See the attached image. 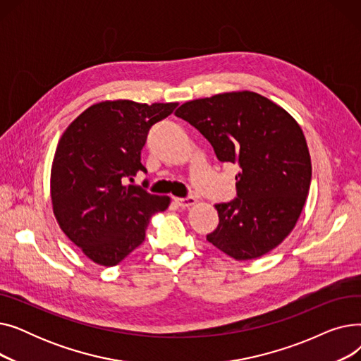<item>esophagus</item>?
I'll use <instances>...</instances> for the list:
<instances>
[{
    "label": "esophagus",
    "instance_id": "esophagus-1",
    "mask_svg": "<svg viewBox=\"0 0 361 361\" xmlns=\"http://www.w3.org/2000/svg\"><path fill=\"white\" fill-rule=\"evenodd\" d=\"M174 202L183 207V209H185V207H190L196 203V199L192 197V196H187V197H174Z\"/></svg>",
    "mask_w": 361,
    "mask_h": 361
}]
</instances>
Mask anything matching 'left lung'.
Returning <instances> with one entry per match:
<instances>
[{
	"mask_svg": "<svg viewBox=\"0 0 361 361\" xmlns=\"http://www.w3.org/2000/svg\"><path fill=\"white\" fill-rule=\"evenodd\" d=\"M176 116L202 133L221 162L240 166L237 197L215 204L219 224L206 240L235 260L275 249L293 231L310 188V154L297 121L249 90L185 102Z\"/></svg>",
	"mask_w": 361,
	"mask_h": 361,
	"instance_id": "1",
	"label": "left lung"
}]
</instances>
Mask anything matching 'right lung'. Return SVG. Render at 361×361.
<instances>
[{"label":"right lung","mask_w":361,"mask_h":361,"mask_svg":"<svg viewBox=\"0 0 361 361\" xmlns=\"http://www.w3.org/2000/svg\"><path fill=\"white\" fill-rule=\"evenodd\" d=\"M178 104L105 101L83 111L64 131L51 169L54 215L64 234L94 263L116 267L145 241L150 216L168 196L131 185L149 128Z\"/></svg>","instance_id":"right-lung-1"}]
</instances>
